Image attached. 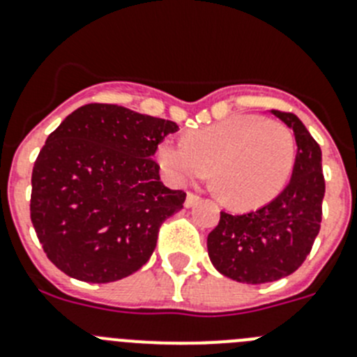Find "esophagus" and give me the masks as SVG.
Masks as SVG:
<instances>
[{
    "mask_svg": "<svg viewBox=\"0 0 357 357\" xmlns=\"http://www.w3.org/2000/svg\"><path fill=\"white\" fill-rule=\"evenodd\" d=\"M198 202H200V197H197V195H193V193H188V197H185V202H184V206L185 207H193V206H197Z\"/></svg>",
    "mask_w": 357,
    "mask_h": 357,
    "instance_id": "34e87169",
    "label": "esophagus"
}]
</instances>
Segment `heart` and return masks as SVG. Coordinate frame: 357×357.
<instances>
[{"label": "heart", "instance_id": "b5f03b06", "mask_svg": "<svg viewBox=\"0 0 357 357\" xmlns=\"http://www.w3.org/2000/svg\"><path fill=\"white\" fill-rule=\"evenodd\" d=\"M157 160L175 184L206 178L227 206L255 209L286 188L296 160L293 132L257 114H236L193 132L188 139L166 137Z\"/></svg>", "mask_w": 357, "mask_h": 357}]
</instances>
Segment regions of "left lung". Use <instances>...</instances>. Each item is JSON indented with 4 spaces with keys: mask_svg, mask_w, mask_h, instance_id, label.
<instances>
[{
    "mask_svg": "<svg viewBox=\"0 0 357 357\" xmlns=\"http://www.w3.org/2000/svg\"><path fill=\"white\" fill-rule=\"evenodd\" d=\"M291 128L296 160L289 184L270 204L247 214L220 213L207 236V252L218 272L245 284L288 277L305 261L320 232L326 181L321 150L291 112L270 110Z\"/></svg>",
    "mask_w": 357,
    "mask_h": 357,
    "instance_id": "left-lung-1",
    "label": "left lung"
}]
</instances>
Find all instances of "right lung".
Returning <instances> with one entry per match:
<instances>
[{"mask_svg":"<svg viewBox=\"0 0 357 357\" xmlns=\"http://www.w3.org/2000/svg\"><path fill=\"white\" fill-rule=\"evenodd\" d=\"M176 123L89 103L46 139L31 172L30 216L48 259L73 279L103 284L137 272L184 191L160 182L157 146Z\"/></svg>","mask_w":357,"mask_h":357,"instance_id":"right-lung-1","label":"right lung"}]
</instances>
